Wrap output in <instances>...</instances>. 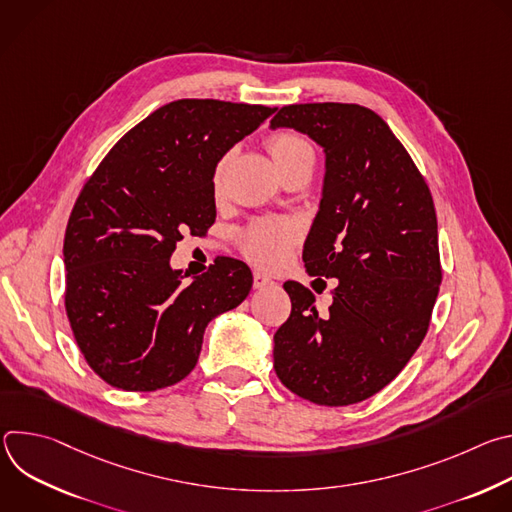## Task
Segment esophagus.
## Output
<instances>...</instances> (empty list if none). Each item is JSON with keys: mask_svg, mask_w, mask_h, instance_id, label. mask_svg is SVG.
Returning <instances> with one entry per match:
<instances>
[{"mask_svg": "<svg viewBox=\"0 0 512 512\" xmlns=\"http://www.w3.org/2000/svg\"><path fill=\"white\" fill-rule=\"evenodd\" d=\"M271 283H273L271 277H267L265 273H261V271H255V273H253V287H255V289L267 287V285H271Z\"/></svg>", "mask_w": 512, "mask_h": 512, "instance_id": "obj_1", "label": "esophagus"}]
</instances>
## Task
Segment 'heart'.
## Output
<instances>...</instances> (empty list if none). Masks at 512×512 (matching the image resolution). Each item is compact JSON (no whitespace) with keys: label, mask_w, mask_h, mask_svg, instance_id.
Masks as SVG:
<instances>
[{"label":"heart","mask_w":512,"mask_h":512,"mask_svg":"<svg viewBox=\"0 0 512 512\" xmlns=\"http://www.w3.org/2000/svg\"><path fill=\"white\" fill-rule=\"evenodd\" d=\"M267 150L279 176L296 168H314V150L298 133L283 131L273 135L267 141ZM223 168L225 162L216 166L212 176V186L216 192L221 190ZM300 233V225L294 221H259L251 225L243 237L245 253L253 263L261 267H277L300 241Z\"/></svg>","instance_id":"obj_1"}]
</instances>
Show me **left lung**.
<instances>
[{
    "label": "left lung",
    "instance_id": "left-lung-1",
    "mask_svg": "<svg viewBox=\"0 0 512 512\" xmlns=\"http://www.w3.org/2000/svg\"><path fill=\"white\" fill-rule=\"evenodd\" d=\"M281 127L324 152L304 261L310 275L338 285L322 318L308 287L283 283L291 314L273 336V367L302 399L358 403L403 371L427 332L442 283L433 200L399 139L367 107L287 105L269 125Z\"/></svg>",
    "mask_w": 512,
    "mask_h": 512
}]
</instances>
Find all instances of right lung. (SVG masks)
Returning <instances> with one entry per match:
<instances>
[{
  "instance_id": "right-lung-1",
  "label": "right lung",
  "mask_w": 512,
  "mask_h": 512,
  "mask_svg": "<svg viewBox=\"0 0 512 512\" xmlns=\"http://www.w3.org/2000/svg\"><path fill=\"white\" fill-rule=\"evenodd\" d=\"M275 109L180 99L127 131L79 194L64 235L66 314L89 367L111 387L158 391L194 367L208 322L251 291L221 257L192 281L170 257L216 216V164Z\"/></svg>"
}]
</instances>
